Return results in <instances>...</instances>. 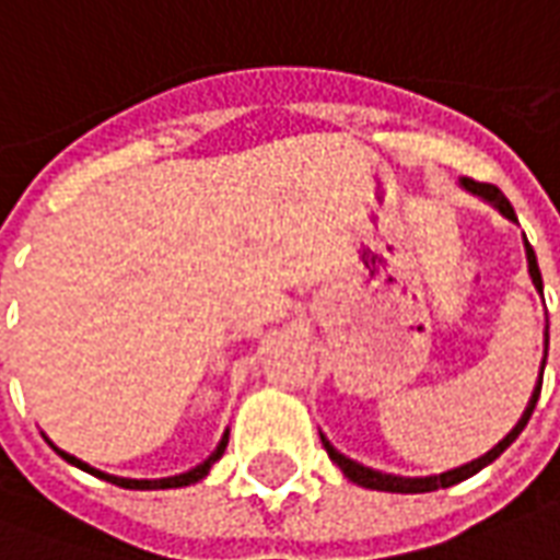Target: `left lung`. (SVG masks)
<instances>
[{
    "instance_id": "obj_1",
    "label": "left lung",
    "mask_w": 560,
    "mask_h": 560,
    "mask_svg": "<svg viewBox=\"0 0 560 560\" xmlns=\"http://www.w3.org/2000/svg\"><path fill=\"white\" fill-rule=\"evenodd\" d=\"M462 185H465L468 191H474V195H480L482 200H489V203H494V207L504 212L506 219L516 221V212H513V207H510V200H506V197L501 195V188H498V185L477 183V179H462ZM525 255H528V272H530V279H534V288H537V291L542 293L540 267H537V257H534V248H530L528 240H525ZM546 348H549V339H546ZM542 365H546V357H542ZM540 387H542V372H540V381H537V387H534V396H530L528 408H525V413H522V420L516 422V429L506 434L501 444L494 446V450H489L486 456L474 458V462H468V465H462V468H456V470H446V474H438V477H393V474H381V470L363 468V465H357L353 458L341 456L339 450L329 444L324 434H320V444H324V450H327V453H329V458H332V462L339 465L341 474H345L348 480L357 482V486H365V489H377V492H401V494L434 492V489H446V486H456V482L468 480V477H474L477 470L486 468L489 462H494V458L501 456L506 446L513 444L518 434H522V429L528 425L530 413H534V405H537V399H540Z\"/></svg>"
}]
</instances>
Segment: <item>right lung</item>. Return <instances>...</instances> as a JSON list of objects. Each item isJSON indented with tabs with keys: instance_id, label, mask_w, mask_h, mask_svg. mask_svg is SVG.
Segmentation results:
<instances>
[{
	"instance_id": "add662e5",
	"label": "right lung",
	"mask_w": 560,
	"mask_h": 560,
	"mask_svg": "<svg viewBox=\"0 0 560 560\" xmlns=\"http://www.w3.org/2000/svg\"><path fill=\"white\" fill-rule=\"evenodd\" d=\"M224 446H228V434L221 438L219 450H215V453H212V456H209L203 465H197V468L185 470V474H179V477H167V480H126V477H110V474H104V470L90 468V465H86V462H80V458L68 456V453H62V450H56V453L66 458V462H71V465H78V468L90 470V474H95V477H102V480H107V482H116V486H122V489H176V486H191V482L203 480V477L209 474V468L215 465V458H221Z\"/></svg>"
}]
</instances>
